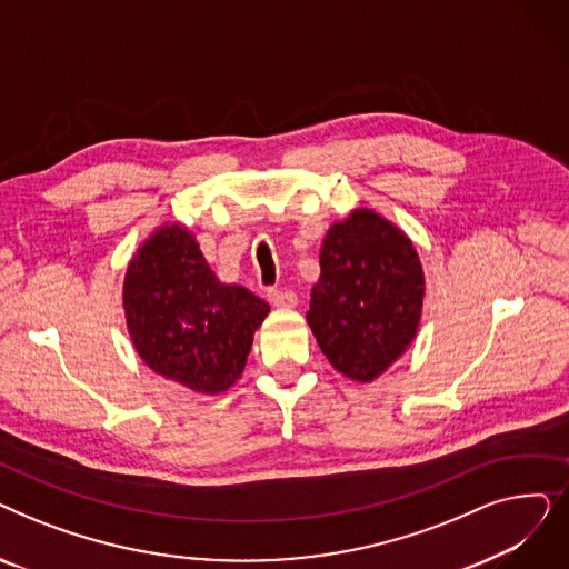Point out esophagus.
I'll return each instance as SVG.
<instances>
[{"instance_id":"esophagus-1","label":"esophagus","mask_w":569,"mask_h":569,"mask_svg":"<svg viewBox=\"0 0 569 569\" xmlns=\"http://www.w3.org/2000/svg\"><path fill=\"white\" fill-rule=\"evenodd\" d=\"M269 302H272L279 309H292L297 305V295L292 290L272 288V290H269Z\"/></svg>"}]
</instances>
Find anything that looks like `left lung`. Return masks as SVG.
Masks as SVG:
<instances>
[{
	"mask_svg": "<svg viewBox=\"0 0 569 569\" xmlns=\"http://www.w3.org/2000/svg\"><path fill=\"white\" fill-rule=\"evenodd\" d=\"M422 300L420 258L395 223L355 209L327 230L307 320L339 373L371 382L397 362L420 327Z\"/></svg>",
	"mask_w": 569,
	"mask_h": 569,
	"instance_id": "left-lung-1",
	"label": "left lung"
}]
</instances>
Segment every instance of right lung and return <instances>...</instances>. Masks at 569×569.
<instances>
[{"label": "right lung", "mask_w": 569, "mask_h": 569, "mask_svg": "<svg viewBox=\"0 0 569 569\" xmlns=\"http://www.w3.org/2000/svg\"><path fill=\"white\" fill-rule=\"evenodd\" d=\"M124 313L142 362L193 392L219 395L242 376L269 305L221 283L193 232L166 223L144 239L124 277Z\"/></svg>", "instance_id": "obj_1"}]
</instances>
